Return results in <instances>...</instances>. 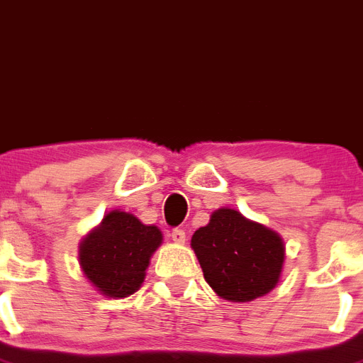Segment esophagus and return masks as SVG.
<instances>
[{
    "label": "esophagus",
    "mask_w": 363,
    "mask_h": 363,
    "mask_svg": "<svg viewBox=\"0 0 363 363\" xmlns=\"http://www.w3.org/2000/svg\"><path fill=\"white\" fill-rule=\"evenodd\" d=\"M172 239L173 242H177V245H182L186 241V232L182 228H175L172 232Z\"/></svg>",
    "instance_id": "obj_1"
}]
</instances>
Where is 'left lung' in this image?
<instances>
[{
    "label": "left lung",
    "instance_id": "8db88e82",
    "mask_svg": "<svg viewBox=\"0 0 363 363\" xmlns=\"http://www.w3.org/2000/svg\"><path fill=\"white\" fill-rule=\"evenodd\" d=\"M204 279L228 301H252L276 286L285 247L267 226L232 208H220L191 238Z\"/></svg>",
    "mask_w": 363,
    "mask_h": 363
}]
</instances>
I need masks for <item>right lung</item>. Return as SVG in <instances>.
<instances>
[{"label": "right lung", "instance_id": "right-lung-1", "mask_svg": "<svg viewBox=\"0 0 363 363\" xmlns=\"http://www.w3.org/2000/svg\"><path fill=\"white\" fill-rule=\"evenodd\" d=\"M162 242L157 226L131 213L111 212L80 245L84 274L102 294L125 298L143 285L151 254Z\"/></svg>", "mask_w": 363, "mask_h": 363}]
</instances>
